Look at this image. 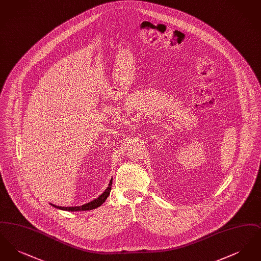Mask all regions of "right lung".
I'll use <instances>...</instances> for the list:
<instances>
[{"label":"right lung","mask_w":261,"mask_h":261,"mask_svg":"<svg viewBox=\"0 0 261 261\" xmlns=\"http://www.w3.org/2000/svg\"><path fill=\"white\" fill-rule=\"evenodd\" d=\"M112 179L109 184V187L106 189V191L99 196V198H97L94 200H92L91 202H88L86 204H83L81 206H71V207H64V206H58V205H55V204H51L54 207L56 208H60L62 211H91V210H94V208H97L100 206L105 201L106 199H108V197L110 196V193H111V190H112Z\"/></svg>","instance_id":"add662e5"}]
</instances>
